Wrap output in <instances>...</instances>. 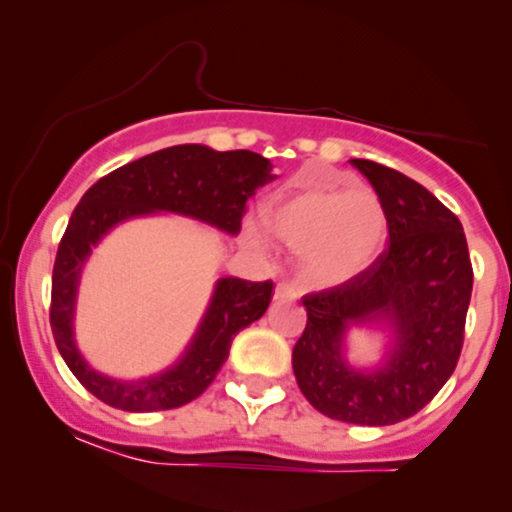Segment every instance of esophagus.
Listing matches in <instances>:
<instances>
[{"label": "esophagus", "instance_id": "1", "mask_svg": "<svg viewBox=\"0 0 512 512\" xmlns=\"http://www.w3.org/2000/svg\"><path fill=\"white\" fill-rule=\"evenodd\" d=\"M301 296L298 293V289L293 284H289V281H279L274 289V301H296V298Z\"/></svg>", "mask_w": 512, "mask_h": 512}]
</instances>
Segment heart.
<instances>
[{
    "instance_id": "obj_1",
    "label": "heart",
    "mask_w": 512,
    "mask_h": 512,
    "mask_svg": "<svg viewBox=\"0 0 512 512\" xmlns=\"http://www.w3.org/2000/svg\"><path fill=\"white\" fill-rule=\"evenodd\" d=\"M269 233L301 252V274L320 289L368 272L387 245L383 199L366 185L344 187L305 180L264 209ZM255 236V228H250Z\"/></svg>"
}]
</instances>
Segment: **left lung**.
Masks as SVG:
<instances>
[{"label":"left lung","mask_w":512,"mask_h":512,"mask_svg":"<svg viewBox=\"0 0 512 512\" xmlns=\"http://www.w3.org/2000/svg\"><path fill=\"white\" fill-rule=\"evenodd\" d=\"M351 163L383 199L390 245L368 272L303 298L308 322L293 346V373L320 414L392 426L448 383L462 351L474 274L460 219L424 185L366 158ZM354 326L388 332L375 367H351L345 358Z\"/></svg>","instance_id":"obj_1"}]
</instances>
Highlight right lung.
<instances>
[{"mask_svg":"<svg viewBox=\"0 0 512 512\" xmlns=\"http://www.w3.org/2000/svg\"><path fill=\"white\" fill-rule=\"evenodd\" d=\"M269 180H274L272 163L260 154L180 144L137 158L88 187L57 248L50 327L64 363L91 395L122 411L192 402L214 383L233 337L264 315L274 289L272 281L221 276L197 332L173 366L149 378H110L86 361L74 339L76 293L93 248L120 223L151 214H180L238 236L245 202Z\"/></svg>","mask_w":512,"mask_h":512,"instance_id":"add662e5","label":"right lung"}]
</instances>
